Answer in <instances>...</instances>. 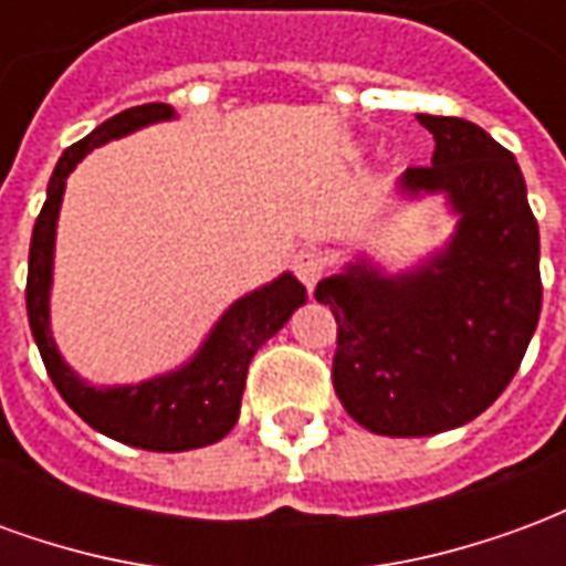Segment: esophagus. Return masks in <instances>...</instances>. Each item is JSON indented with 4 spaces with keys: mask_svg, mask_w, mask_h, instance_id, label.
Instances as JSON below:
<instances>
[{
    "mask_svg": "<svg viewBox=\"0 0 566 566\" xmlns=\"http://www.w3.org/2000/svg\"><path fill=\"white\" fill-rule=\"evenodd\" d=\"M291 266H294L296 279L312 291V287L324 279V272H327V266H331V260H327V254L318 251V248H300V251L294 254V263H291Z\"/></svg>",
    "mask_w": 566,
    "mask_h": 566,
    "instance_id": "esophagus-1",
    "label": "esophagus"
}]
</instances>
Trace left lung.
I'll list each match as a JSON object with an SVG mask.
<instances>
[{
  "label": "left lung",
  "instance_id": "1",
  "mask_svg": "<svg viewBox=\"0 0 566 566\" xmlns=\"http://www.w3.org/2000/svg\"><path fill=\"white\" fill-rule=\"evenodd\" d=\"M430 166L400 178L409 197L446 193L458 230L412 272L367 260L324 279L336 318L333 388L381 437H430L482 416L518 373L539 321V230L510 150L461 117L418 115Z\"/></svg>",
  "mask_w": 566,
  "mask_h": 566
}]
</instances>
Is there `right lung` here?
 Wrapping results in <instances>:
<instances>
[{
  "label": "right lung",
  "mask_w": 566,
  "mask_h": 566,
  "mask_svg": "<svg viewBox=\"0 0 566 566\" xmlns=\"http://www.w3.org/2000/svg\"><path fill=\"white\" fill-rule=\"evenodd\" d=\"M169 117H175L172 105H136L108 117L91 136L63 150L48 181L42 214L32 227L30 275H27V315H30L32 339L42 352L44 369L60 397L93 430L148 451L202 449L227 437L239 418L251 357L258 355V348L270 336L282 331L294 315V308L306 303V287L291 272H284L266 287L235 300L214 324L202 348L190 357V364L139 385L93 388L66 367L51 336L48 300H51V272H54L56 218H60L69 172L93 148Z\"/></svg>",
  "instance_id": "right-lung-1"
}]
</instances>
